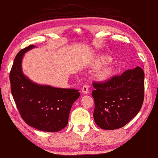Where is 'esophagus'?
Returning <instances> with one entry per match:
<instances>
[{
	"label": "esophagus",
	"instance_id": "obj_1",
	"mask_svg": "<svg viewBox=\"0 0 158 158\" xmlns=\"http://www.w3.org/2000/svg\"><path fill=\"white\" fill-rule=\"evenodd\" d=\"M82 92L84 94H89V87L87 85H85L82 88Z\"/></svg>",
	"mask_w": 158,
	"mask_h": 158
}]
</instances>
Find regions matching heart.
Returning <instances> with one entry per match:
<instances>
[{
  "label": "heart",
  "mask_w": 158,
  "mask_h": 158,
  "mask_svg": "<svg viewBox=\"0 0 158 158\" xmlns=\"http://www.w3.org/2000/svg\"><path fill=\"white\" fill-rule=\"evenodd\" d=\"M111 61V58L108 56H100L95 60L94 65L95 67H99L104 64L103 66L98 69L96 73V77L98 80L100 82H105L111 78L114 73V67L111 64L109 63Z\"/></svg>",
  "instance_id": "heart-1"
}]
</instances>
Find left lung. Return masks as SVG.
I'll return each instance as SVG.
<instances>
[{
    "label": "left lung",
    "mask_w": 158,
    "mask_h": 158,
    "mask_svg": "<svg viewBox=\"0 0 158 158\" xmlns=\"http://www.w3.org/2000/svg\"><path fill=\"white\" fill-rule=\"evenodd\" d=\"M94 118L101 129L124 127L138 114L144 101V73L141 67L128 69L104 83L94 82Z\"/></svg>",
    "instance_id": "1"
}]
</instances>
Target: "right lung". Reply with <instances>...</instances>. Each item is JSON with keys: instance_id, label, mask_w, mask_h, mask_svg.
Instances as JSON below:
<instances>
[{"instance_id": "right-lung-1", "label": "right lung", "mask_w": 158, "mask_h": 158, "mask_svg": "<svg viewBox=\"0 0 158 158\" xmlns=\"http://www.w3.org/2000/svg\"><path fill=\"white\" fill-rule=\"evenodd\" d=\"M29 45L18 53L10 75L11 91L24 121L41 131L58 132L67 125L73 102L80 97L78 90L62 89L33 82L23 72L22 61Z\"/></svg>"}]
</instances>
